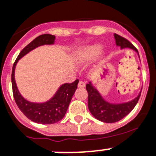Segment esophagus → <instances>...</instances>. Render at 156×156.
Instances as JSON below:
<instances>
[{
	"label": "esophagus",
	"instance_id": "obj_1",
	"mask_svg": "<svg viewBox=\"0 0 156 156\" xmlns=\"http://www.w3.org/2000/svg\"><path fill=\"white\" fill-rule=\"evenodd\" d=\"M78 87H80V88H83V87H86V83H85L84 82H82V81H79V82H78Z\"/></svg>",
	"mask_w": 156,
	"mask_h": 156
}]
</instances>
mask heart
<instances>
[{
	"label": "heart",
	"instance_id": "heart-1",
	"mask_svg": "<svg viewBox=\"0 0 156 156\" xmlns=\"http://www.w3.org/2000/svg\"><path fill=\"white\" fill-rule=\"evenodd\" d=\"M102 50V45L95 44V45H91L84 48L82 51L80 52V59L84 61H89L90 59H93L95 58L97 55L100 54Z\"/></svg>",
	"mask_w": 156,
	"mask_h": 156
}]
</instances>
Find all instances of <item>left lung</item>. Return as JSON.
Listing matches in <instances>:
<instances>
[{
    "mask_svg": "<svg viewBox=\"0 0 156 156\" xmlns=\"http://www.w3.org/2000/svg\"><path fill=\"white\" fill-rule=\"evenodd\" d=\"M114 36L116 45L122 49L131 48L138 52L137 49L127 39L117 34H114ZM86 89L88 93V108L90 113L95 119L107 123L116 122L126 117L136 106L141 95V93H140L137 98L126 103L111 104L102 98L98 90L94 89L90 83L87 84Z\"/></svg>",
    "mask_w": 156,
    "mask_h": 156,
    "instance_id": "left-lung-1",
    "label": "left lung"
}]
</instances>
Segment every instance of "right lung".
I'll return each mask as SVG.
<instances>
[{
  "instance_id": "1",
  "label": "right lung",
  "mask_w": 156,
  "mask_h": 156,
  "mask_svg": "<svg viewBox=\"0 0 156 156\" xmlns=\"http://www.w3.org/2000/svg\"><path fill=\"white\" fill-rule=\"evenodd\" d=\"M54 39L55 37L51 34H42L36 37L34 41L28 44L21 50L12 66L11 80H12V94H13L15 102L21 112L29 119L37 123L53 124L62 119L66 113L72 97L78 87V79L70 83L63 84L57 91L55 95L45 103H34V102H28L19 93L14 79L15 67L18 60L37 46L53 44Z\"/></svg>"
}]
</instances>
